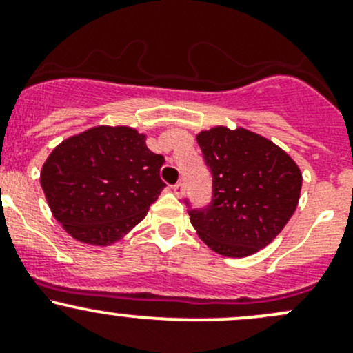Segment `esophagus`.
Instances as JSON below:
<instances>
[{
    "instance_id": "34e87169",
    "label": "esophagus",
    "mask_w": 353,
    "mask_h": 353,
    "mask_svg": "<svg viewBox=\"0 0 353 353\" xmlns=\"http://www.w3.org/2000/svg\"><path fill=\"white\" fill-rule=\"evenodd\" d=\"M173 192H175L178 197H181V195H183V192H185V183H183V181H178V183L173 185Z\"/></svg>"
}]
</instances>
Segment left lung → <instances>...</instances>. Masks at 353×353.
<instances>
[{
	"label": "left lung",
	"instance_id": "1",
	"mask_svg": "<svg viewBox=\"0 0 353 353\" xmlns=\"http://www.w3.org/2000/svg\"><path fill=\"white\" fill-rule=\"evenodd\" d=\"M212 176V199L192 209L190 223L209 249L245 257L276 239L299 204L302 173L294 159L268 139L214 127L197 135Z\"/></svg>",
	"mask_w": 353,
	"mask_h": 353
}]
</instances>
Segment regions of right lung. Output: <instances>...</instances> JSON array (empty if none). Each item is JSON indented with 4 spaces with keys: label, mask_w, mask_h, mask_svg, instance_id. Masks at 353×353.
Returning <instances> with one entry per match:
<instances>
[{
    "label": "right lung",
    "mask_w": 353,
    "mask_h": 353,
    "mask_svg": "<svg viewBox=\"0 0 353 353\" xmlns=\"http://www.w3.org/2000/svg\"><path fill=\"white\" fill-rule=\"evenodd\" d=\"M165 158L130 127H94L66 139L46 159L41 187L51 212L75 240L118 242L148 214L165 181Z\"/></svg>",
    "instance_id": "1"
}]
</instances>
